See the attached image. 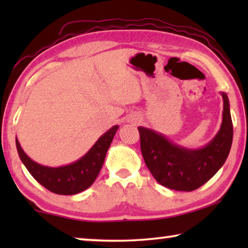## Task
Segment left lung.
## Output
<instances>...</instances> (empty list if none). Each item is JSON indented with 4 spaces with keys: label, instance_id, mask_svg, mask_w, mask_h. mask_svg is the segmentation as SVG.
Instances as JSON below:
<instances>
[{
    "label": "left lung",
    "instance_id": "left-lung-1",
    "mask_svg": "<svg viewBox=\"0 0 248 248\" xmlns=\"http://www.w3.org/2000/svg\"><path fill=\"white\" fill-rule=\"evenodd\" d=\"M221 127L212 141L200 149L172 143L154 130L138 127L144 162L159 184L175 191L191 192L201 187L225 164L232 143V122L225 93Z\"/></svg>",
    "mask_w": 248,
    "mask_h": 248
}]
</instances>
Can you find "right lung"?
Instances as JSON below:
<instances>
[{
    "label": "right lung",
    "mask_w": 248,
    "mask_h": 248,
    "mask_svg": "<svg viewBox=\"0 0 248 248\" xmlns=\"http://www.w3.org/2000/svg\"><path fill=\"white\" fill-rule=\"evenodd\" d=\"M118 127V125H115L101 135L93 147L79 160L62 167H47L31 160L22 150L18 139L16 140V150L22 164L44 187L60 195L78 194L90 187L97 178Z\"/></svg>",
    "instance_id": "add662e5"
}]
</instances>
